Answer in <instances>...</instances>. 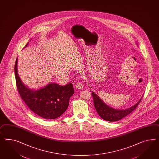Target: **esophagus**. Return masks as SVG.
Wrapping results in <instances>:
<instances>
[{"instance_id": "34e87169", "label": "esophagus", "mask_w": 159, "mask_h": 159, "mask_svg": "<svg viewBox=\"0 0 159 159\" xmlns=\"http://www.w3.org/2000/svg\"><path fill=\"white\" fill-rule=\"evenodd\" d=\"M83 84L81 83V82H78L77 83L76 85H75V87H76V88L77 89H82V88H83Z\"/></svg>"}]
</instances>
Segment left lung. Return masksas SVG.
<instances>
[{"label":"left lung","instance_id":"obj_1","mask_svg":"<svg viewBox=\"0 0 159 159\" xmlns=\"http://www.w3.org/2000/svg\"><path fill=\"white\" fill-rule=\"evenodd\" d=\"M92 94L93 98L94 106L98 114L102 119L110 122H115L121 120L130 114L137 108L143 98L141 97L140 100L135 105L131 106L127 109L117 110L107 106L93 92H92Z\"/></svg>","mask_w":159,"mask_h":159}]
</instances>
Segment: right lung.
<instances>
[{"label": "right lung", "mask_w": 159, "mask_h": 159, "mask_svg": "<svg viewBox=\"0 0 159 159\" xmlns=\"http://www.w3.org/2000/svg\"><path fill=\"white\" fill-rule=\"evenodd\" d=\"M28 43L25 46H28ZM16 58L14 71L18 93L29 109L41 118L53 119L59 118L65 112L69 104L70 98L74 93L73 84L65 86L49 83L39 90L27 88L21 81L17 71Z\"/></svg>", "instance_id": "add662e5"}]
</instances>
